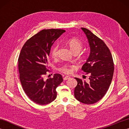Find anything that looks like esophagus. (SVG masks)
<instances>
[{
	"mask_svg": "<svg viewBox=\"0 0 129 129\" xmlns=\"http://www.w3.org/2000/svg\"><path fill=\"white\" fill-rule=\"evenodd\" d=\"M69 78H70V77H69V76H65V77L64 78V80H68V79H69Z\"/></svg>",
	"mask_w": 129,
	"mask_h": 129,
	"instance_id": "obj_1",
	"label": "esophagus"
}]
</instances>
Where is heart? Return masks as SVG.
I'll return each instance as SVG.
<instances>
[{
  "mask_svg": "<svg viewBox=\"0 0 129 129\" xmlns=\"http://www.w3.org/2000/svg\"><path fill=\"white\" fill-rule=\"evenodd\" d=\"M67 43L71 50L73 52V53H79L81 50V49L83 48V43H82V42L80 40L76 38H70V39L68 40ZM58 44H56L53 46V47L52 48L51 51V54L52 57H55L57 56V53H58ZM60 70L64 73H69L70 72V69L68 68L67 66H66V65H64V66L60 68Z\"/></svg>",
  "mask_w": 129,
  "mask_h": 129,
  "instance_id": "1",
  "label": "heart"
}]
</instances>
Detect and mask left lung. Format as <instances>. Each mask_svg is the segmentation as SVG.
<instances>
[{
  "mask_svg": "<svg viewBox=\"0 0 129 129\" xmlns=\"http://www.w3.org/2000/svg\"><path fill=\"white\" fill-rule=\"evenodd\" d=\"M81 29L87 38L90 50L81 69L90 75L89 82L75 78L78 84L74 96L82 103L92 104L101 100L108 91L113 76L114 62L111 52L105 43L89 30Z\"/></svg>",
  "mask_w": 129,
  "mask_h": 129,
  "instance_id": "left-lung-1",
  "label": "left lung"
}]
</instances>
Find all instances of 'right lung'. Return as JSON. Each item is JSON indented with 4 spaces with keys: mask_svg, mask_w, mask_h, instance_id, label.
<instances>
[{
    "mask_svg": "<svg viewBox=\"0 0 129 129\" xmlns=\"http://www.w3.org/2000/svg\"><path fill=\"white\" fill-rule=\"evenodd\" d=\"M63 29H45L24 44L18 59L20 80L26 95L36 104L46 105L55 99L56 87L63 79L59 74L53 78H44L48 72V60L51 46Z\"/></svg>",
    "mask_w": 129,
    "mask_h": 129,
    "instance_id": "add662e5",
    "label": "right lung"
}]
</instances>
